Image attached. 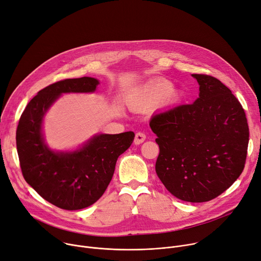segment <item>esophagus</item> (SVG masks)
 <instances>
[{
	"mask_svg": "<svg viewBox=\"0 0 261 261\" xmlns=\"http://www.w3.org/2000/svg\"><path fill=\"white\" fill-rule=\"evenodd\" d=\"M146 139V135L142 133V132H138L136 134V137H135V144H137V145H139V144L143 143L144 141H145Z\"/></svg>",
	"mask_w": 261,
	"mask_h": 261,
	"instance_id": "obj_1",
	"label": "esophagus"
}]
</instances>
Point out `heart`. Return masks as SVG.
Wrapping results in <instances>:
<instances>
[{"label": "heart", "mask_w": 261, "mask_h": 261, "mask_svg": "<svg viewBox=\"0 0 261 261\" xmlns=\"http://www.w3.org/2000/svg\"><path fill=\"white\" fill-rule=\"evenodd\" d=\"M172 94V84L166 80H160L135 89L127 97V105L132 110H143Z\"/></svg>", "instance_id": "heart-1"}]
</instances>
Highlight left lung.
<instances>
[{
    "mask_svg": "<svg viewBox=\"0 0 261 261\" xmlns=\"http://www.w3.org/2000/svg\"><path fill=\"white\" fill-rule=\"evenodd\" d=\"M199 97L152 116L160 154L155 172L166 189L188 202L215 199L245 168L249 126L245 111L218 79L192 74Z\"/></svg>",
    "mask_w": 261,
    "mask_h": 261,
    "instance_id": "obj_1",
    "label": "left lung"
}]
</instances>
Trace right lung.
Listing matches in <instances>:
<instances>
[{"label":"right lung","mask_w":261,"mask_h":261,"mask_svg":"<svg viewBox=\"0 0 261 261\" xmlns=\"http://www.w3.org/2000/svg\"><path fill=\"white\" fill-rule=\"evenodd\" d=\"M93 77L66 79L40 90L22 112L16 129V148L24 180L49 203L67 211L92 205L107 190L117 159L129 148L133 132L100 134L72 152H56L44 143L42 121L62 93L94 92Z\"/></svg>","instance_id":"add662e5"}]
</instances>
